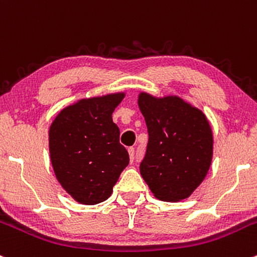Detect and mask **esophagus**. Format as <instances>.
Segmentation results:
<instances>
[{
    "label": "esophagus",
    "mask_w": 257,
    "mask_h": 257,
    "mask_svg": "<svg viewBox=\"0 0 257 257\" xmlns=\"http://www.w3.org/2000/svg\"><path fill=\"white\" fill-rule=\"evenodd\" d=\"M128 153H129V156H131V161L134 160V154H136V149H134L133 147L128 148Z\"/></svg>",
    "instance_id": "obj_1"
}]
</instances>
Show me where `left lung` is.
Returning a JSON list of instances; mask_svg holds the SVG:
<instances>
[{
    "label": "left lung",
    "mask_w": 257,
    "mask_h": 257,
    "mask_svg": "<svg viewBox=\"0 0 257 257\" xmlns=\"http://www.w3.org/2000/svg\"><path fill=\"white\" fill-rule=\"evenodd\" d=\"M138 104L149 133L140 174L158 199L187 198L206 178L212 164L209 121L201 109L177 96L158 98L140 92Z\"/></svg>",
    "instance_id": "1"
}]
</instances>
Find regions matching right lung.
I'll return each instance as SVG.
<instances>
[{
  "label": "right lung",
  "mask_w": 257,
  "mask_h": 257,
  "mask_svg": "<svg viewBox=\"0 0 257 257\" xmlns=\"http://www.w3.org/2000/svg\"><path fill=\"white\" fill-rule=\"evenodd\" d=\"M125 93L91 97L59 112L49 129V153L59 183L81 204L101 203L128 166L112 113Z\"/></svg>",
  "instance_id": "obj_1"
}]
</instances>
